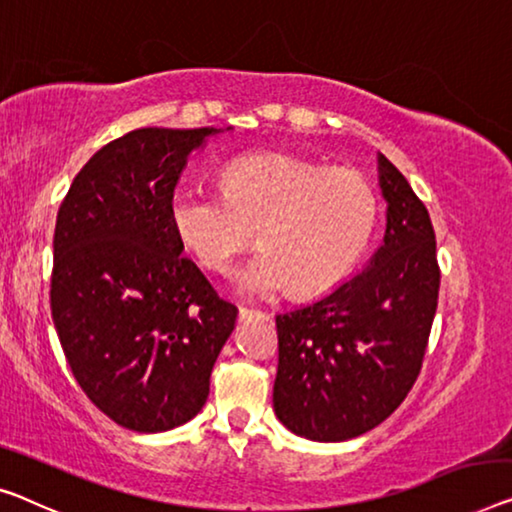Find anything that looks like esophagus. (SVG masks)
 <instances>
[{"label": "esophagus", "mask_w": 512, "mask_h": 512, "mask_svg": "<svg viewBox=\"0 0 512 512\" xmlns=\"http://www.w3.org/2000/svg\"><path fill=\"white\" fill-rule=\"evenodd\" d=\"M239 319L241 322H250V319H269V315L262 310H253V308H239Z\"/></svg>", "instance_id": "esophagus-1"}]
</instances>
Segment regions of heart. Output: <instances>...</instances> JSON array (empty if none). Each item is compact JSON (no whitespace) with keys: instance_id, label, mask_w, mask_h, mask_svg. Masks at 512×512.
I'll return each instance as SVG.
<instances>
[{"instance_id":"1","label":"heart","mask_w":512,"mask_h":512,"mask_svg":"<svg viewBox=\"0 0 512 512\" xmlns=\"http://www.w3.org/2000/svg\"><path fill=\"white\" fill-rule=\"evenodd\" d=\"M223 193L181 181L170 195L174 232L204 269L227 264L257 239L262 250L234 273L253 299L289 287L308 299L354 271L377 223L370 183L354 170L289 154H250L220 172Z\"/></svg>"}]
</instances>
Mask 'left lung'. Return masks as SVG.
Masks as SVG:
<instances>
[{
  "label": "left lung",
  "mask_w": 512,
  "mask_h": 512,
  "mask_svg": "<svg viewBox=\"0 0 512 512\" xmlns=\"http://www.w3.org/2000/svg\"><path fill=\"white\" fill-rule=\"evenodd\" d=\"M384 243L331 294L276 317L273 409L312 441H345L386 421L423 368L441 271L430 213L379 154Z\"/></svg>",
  "instance_id": "8db88e82"
}]
</instances>
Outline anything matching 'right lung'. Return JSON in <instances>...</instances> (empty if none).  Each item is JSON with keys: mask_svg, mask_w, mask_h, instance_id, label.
I'll list each match as a JSON object with an SVG mask.
<instances>
[{"mask_svg": "<svg viewBox=\"0 0 512 512\" xmlns=\"http://www.w3.org/2000/svg\"><path fill=\"white\" fill-rule=\"evenodd\" d=\"M230 131V128H227ZM220 128H137L78 172L55 225L52 322L73 377L114 423L165 432L197 416L236 310L181 255L170 195Z\"/></svg>", "mask_w": 512, "mask_h": 512, "instance_id": "add662e5", "label": "right lung"}]
</instances>
